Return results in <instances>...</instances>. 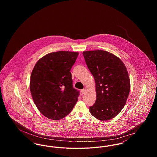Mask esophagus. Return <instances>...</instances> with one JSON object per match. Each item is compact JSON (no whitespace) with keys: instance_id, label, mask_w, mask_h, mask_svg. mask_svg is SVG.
I'll use <instances>...</instances> for the list:
<instances>
[{"instance_id":"1","label":"esophagus","mask_w":157,"mask_h":157,"mask_svg":"<svg viewBox=\"0 0 157 157\" xmlns=\"http://www.w3.org/2000/svg\"><path fill=\"white\" fill-rule=\"evenodd\" d=\"M86 88H83V90H81V93H82V94H84L86 93Z\"/></svg>"}]
</instances>
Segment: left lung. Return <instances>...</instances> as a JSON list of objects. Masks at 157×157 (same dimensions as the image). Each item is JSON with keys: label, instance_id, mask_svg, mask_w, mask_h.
<instances>
[{"label": "left lung", "instance_id": "left-lung-1", "mask_svg": "<svg viewBox=\"0 0 157 157\" xmlns=\"http://www.w3.org/2000/svg\"><path fill=\"white\" fill-rule=\"evenodd\" d=\"M83 55L96 84L97 99L90 112L98 120L112 119L121 111L129 94L127 68L119 58L107 51H85Z\"/></svg>", "mask_w": 157, "mask_h": 157}]
</instances>
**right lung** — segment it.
<instances>
[{"label":"right lung","instance_id":"1","mask_svg":"<svg viewBox=\"0 0 157 157\" xmlns=\"http://www.w3.org/2000/svg\"><path fill=\"white\" fill-rule=\"evenodd\" d=\"M78 53H50L39 60L30 76V90L39 111L48 118L62 119L76 104L79 95L70 72Z\"/></svg>","mask_w":157,"mask_h":157}]
</instances>
